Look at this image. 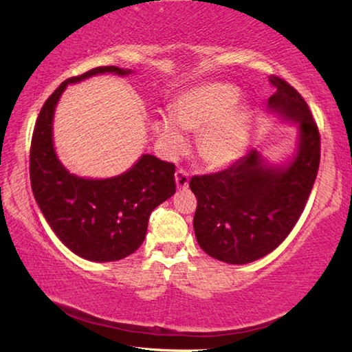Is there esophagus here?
<instances>
[{
	"mask_svg": "<svg viewBox=\"0 0 352 352\" xmlns=\"http://www.w3.org/2000/svg\"><path fill=\"white\" fill-rule=\"evenodd\" d=\"M175 183L178 189H188L189 186V172L180 168L175 172Z\"/></svg>",
	"mask_w": 352,
	"mask_h": 352,
	"instance_id": "obj_1",
	"label": "esophagus"
}]
</instances>
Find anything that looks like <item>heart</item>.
Segmentation results:
<instances>
[{
  "mask_svg": "<svg viewBox=\"0 0 352 352\" xmlns=\"http://www.w3.org/2000/svg\"><path fill=\"white\" fill-rule=\"evenodd\" d=\"M239 91L226 83H208L182 94L172 102L170 118L182 130L199 133L198 151L212 168H223L242 155L248 139L250 113L237 106ZM169 119L155 121L154 129L169 151L183 146L180 130Z\"/></svg>",
  "mask_w": 352,
  "mask_h": 352,
  "instance_id": "heart-1",
  "label": "heart"
}]
</instances>
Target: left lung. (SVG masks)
Returning a JSON list of instances; mask_svg holds the SVG:
<instances>
[{
	"label": "left lung",
	"mask_w": 352,
	"mask_h": 352,
	"mask_svg": "<svg viewBox=\"0 0 352 352\" xmlns=\"http://www.w3.org/2000/svg\"><path fill=\"white\" fill-rule=\"evenodd\" d=\"M274 111L300 124V148L289 166H269L251 149L228 169L190 178L197 197L193 228L208 256L245 265L274 251L300 219L315 184L320 160L318 124L301 94L271 77Z\"/></svg>",
	"instance_id": "1"
}]
</instances>
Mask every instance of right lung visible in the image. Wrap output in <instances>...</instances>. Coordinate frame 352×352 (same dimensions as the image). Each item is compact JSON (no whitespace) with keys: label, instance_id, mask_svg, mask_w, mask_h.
Masks as SVG:
<instances>
[{"label":"right lung","instance_id":"1","mask_svg":"<svg viewBox=\"0 0 352 352\" xmlns=\"http://www.w3.org/2000/svg\"><path fill=\"white\" fill-rule=\"evenodd\" d=\"M130 71L98 66L65 80L45 101L36 119L30 146V182L34 198L56 236L91 261H115L142 245L148 218L157 206L175 193V164L145 154L125 174L107 180H89L69 174L52 146V116L69 83L95 74Z\"/></svg>","mask_w":352,"mask_h":352}]
</instances>
